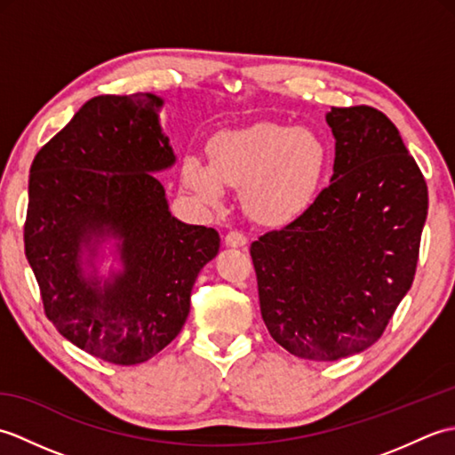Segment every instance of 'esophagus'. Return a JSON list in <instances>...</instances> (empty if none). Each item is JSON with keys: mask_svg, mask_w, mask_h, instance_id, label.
I'll list each match as a JSON object with an SVG mask.
<instances>
[{"mask_svg": "<svg viewBox=\"0 0 455 455\" xmlns=\"http://www.w3.org/2000/svg\"><path fill=\"white\" fill-rule=\"evenodd\" d=\"M248 238L244 233H240V230H230V233L225 236V244L230 248H243L246 246Z\"/></svg>", "mask_w": 455, "mask_h": 455, "instance_id": "34e87169", "label": "esophagus"}]
</instances>
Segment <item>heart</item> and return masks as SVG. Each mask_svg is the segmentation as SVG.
<instances>
[{"mask_svg": "<svg viewBox=\"0 0 455 455\" xmlns=\"http://www.w3.org/2000/svg\"><path fill=\"white\" fill-rule=\"evenodd\" d=\"M209 162L188 154L181 183L201 203L220 207L227 188H240V203L250 219L283 227L313 205L321 191L328 150L305 127L256 123L222 131L207 144Z\"/></svg>", "mask_w": 455, "mask_h": 455, "instance_id": "b5f03b06", "label": "heart"}]
</instances>
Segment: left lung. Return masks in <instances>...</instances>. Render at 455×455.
I'll return each mask as SVG.
<instances>
[{"label": "left lung", "mask_w": 455, "mask_h": 455, "mask_svg": "<svg viewBox=\"0 0 455 455\" xmlns=\"http://www.w3.org/2000/svg\"><path fill=\"white\" fill-rule=\"evenodd\" d=\"M334 173L301 217L250 246L259 311L293 355L334 362L379 340L412 285L428 188L397 127L332 108Z\"/></svg>", "instance_id": "1"}]
</instances>
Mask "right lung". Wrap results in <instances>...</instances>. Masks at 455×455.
<instances>
[{"instance_id": "right-lung-1", "label": "right lung", "mask_w": 455, "mask_h": 455, "mask_svg": "<svg viewBox=\"0 0 455 455\" xmlns=\"http://www.w3.org/2000/svg\"><path fill=\"white\" fill-rule=\"evenodd\" d=\"M152 93L98 95L38 150L25 256L56 331L100 360L134 365L186 324L191 289L217 256L215 228L172 217L154 173L176 164ZM109 237L122 269L94 262Z\"/></svg>"}]
</instances>
